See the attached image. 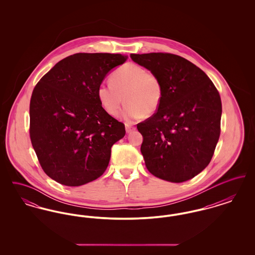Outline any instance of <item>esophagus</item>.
Listing matches in <instances>:
<instances>
[{
	"label": "esophagus",
	"instance_id": "obj_1",
	"mask_svg": "<svg viewBox=\"0 0 255 255\" xmlns=\"http://www.w3.org/2000/svg\"><path fill=\"white\" fill-rule=\"evenodd\" d=\"M125 128H126V132H127V133H130V132H132V131H133V130L135 129L133 125H131V124H129V123H125Z\"/></svg>",
	"mask_w": 255,
	"mask_h": 255
}]
</instances>
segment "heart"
Returning a JSON list of instances; mask_svg holds the SVG:
<instances>
[{
	"mask_svg": "<svg viewBox=\"0 0 255 255\" xmlns=\"http://www.w3.org/2000/svg\"><path fill=\"white\" fill-rule=\"evenodd\" d=\"M163 97V86L156 73L143 67L126 63L111 76V83H100L97 97L103 109L117 116L122 109L123 97L127 103L124 116L130 120L152 116L158 111Z\"/></svg>",
	"mask_w": 255,
	"mask_h": 255,
	"instance_id": "heart-1",
	"label": "heart"
}]
</instances>
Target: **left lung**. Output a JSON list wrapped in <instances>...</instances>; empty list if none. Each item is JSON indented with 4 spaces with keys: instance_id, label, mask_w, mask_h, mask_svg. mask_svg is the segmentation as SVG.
<instances>
[{
    "instance_id": "1",
    "label": "left lung",
    "mask_w": 255,
    "mask_h": 255,
    "mask_svg": "<svg viewBox=\"0 0 255 255\" xmlns=\"http://www.w3.org/2000/svg\"><path fill=\"white\" fill-rule=\"evenodd\" d=\"M156 73L163 86L158 111L136 125L148 171L172 182L188 181L206 168L221 133L222 102L209 77L190 61L167 52L130 54Z\"/></svg>"
}]
</instances>
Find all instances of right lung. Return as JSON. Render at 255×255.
I'll return each instance as SVG.
<instances>
[{"mask_svg":"<svg viewBox=\"0 0 255 255\" xmlns=\"http://www.w3.org/2000/svg\"><path fill=\"white\" fill-rule=\"evenodd\" d=\"M126 58L75 53L59 61L34 87L29 136L42 169L55 182L79 186L105 172L111 148L125 135V126L103 109L97 88Z\"/></svg>","mask_w":255,"mask_h":255,"instance_id":"1","label":"right lung"}]
</instances>
